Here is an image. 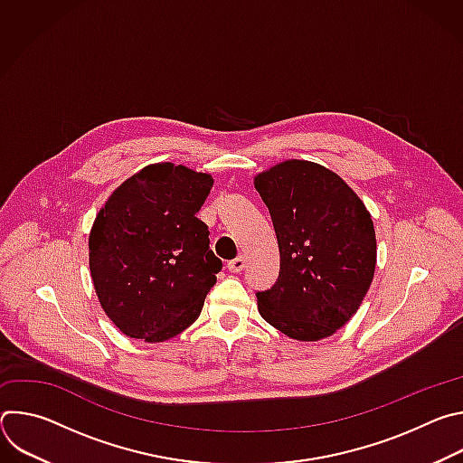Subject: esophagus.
Wrapping results in <instances>:
<instances>
[{"label": "esophagus", "instance_id": "34e87169", "mask_svg": "<svg viewBox=\"0 0 463 463\" xmlns=\"http://www.w3.org/2000/svg\"><path fill=\"white\" fill-rule=\"evenodd\" d=\"M243 268H245V258H243V254H240V256H236L234 260L227 261V269H229L231 273H240Z\"/></svg>", "mask_w": 463, "mask_h": 463}]
</instances>
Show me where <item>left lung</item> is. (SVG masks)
Wrapping results in <instances>:
<instances>
[{"mask_svg":"<svg viewBox=\"0 0 463 463\" xmlns=\"http://www.w3.org/2000/svg\"><path fill=\"white\" fill-rule=\"evenodd\" d=\"M280 250L277 282L258 311L291 339L335 334L359 309L375 271V231L357 194L332 170L291 159L254 177Z\"/></svg>","mask_w":463,"mask_h":463,"instance_id":"8db88e82","label":"left lung"}]
</instances>
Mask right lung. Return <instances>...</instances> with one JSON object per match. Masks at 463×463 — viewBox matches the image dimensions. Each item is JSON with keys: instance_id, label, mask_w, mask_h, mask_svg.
Wrapping results in <instances>:
<instances>
[{"instance_id": "right-lung-1", "label": "right lung", "mask_w": 463, "mask_h": 463, "mask_svg": "<svg viewBox=\"0 0 463 463\" xmlns=\"http://www.w3.org/2000/svg\"><path fill=\"white\" fill-rule=\"evenodd\" d=\"M209 174L159 163L124 181L90 234V269L102 309L131 339L161 343L202 313L222 260L195 218Z\"/></svg>"}]
</instances>
